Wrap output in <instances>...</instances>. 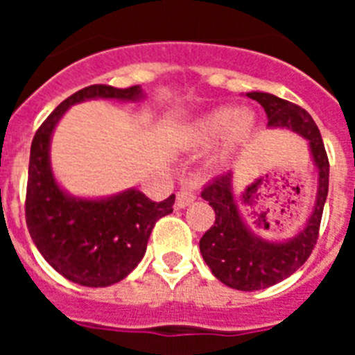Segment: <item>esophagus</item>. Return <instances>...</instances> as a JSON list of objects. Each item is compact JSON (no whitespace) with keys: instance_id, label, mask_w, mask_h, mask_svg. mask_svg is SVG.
<instances>
[{"instance_id":"obj_1","label":"esophagus","mask_w":355,"mask_h":355,"mask_svg":"<svg viewBox=\"0 0 355 355\" xmlns=\"http://www.w3.org/2000/svg\"><path fill=\"white\" fill-rule=\"evenodd\" d=\"M196 200V188L193 187H183L178 192V199H175V208L178 209H183L187 208L190 202Z\"/></svg>"}]
</instances>
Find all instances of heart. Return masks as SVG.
<instances>
[{"label": "heart", "instance_id": "b5f03b06", "mask_svg": "<svg viewBox=\"0 0 355 355\" xmlns=\"http://www.w3.org/2000/svg\"><path fill=\"white\" fill-rule=\"evenodd\" d=\"M256 128V115L249 108L218 106L188 122L180 135V144L188 150L215 147L213 162L222 163L240 149Z\"/></svg>", "mask_w": 355, "mask_h": 355}]
</instances>
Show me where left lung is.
Instances as JSON below:
<instances>
[{"instance_id": "8db88e82", "label": "left lung", "mask_w": 355, "mask_h": 355, "mask_svg": "<svg viewBox=\"0 0 355 355\" xmlns=\"http://www.w3.org/2000/svg\"><path fill=\"white\" fill-rule=\"evenodd\" d=\"M265 110L268 128L302 137L316 168V196L306 224L286 240H268L254 233L238 206L233 171L218 175L202 190V199L215 209V224L200 238L202 259L220 283L241 291L263 290L281 283L309 258L318 238L320 220L329 192V159L318 126L306 110L268 92H247Z\"/></svg>"}]
</instances>
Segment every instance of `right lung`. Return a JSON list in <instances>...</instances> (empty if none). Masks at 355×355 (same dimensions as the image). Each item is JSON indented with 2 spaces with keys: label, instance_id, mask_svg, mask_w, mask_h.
<instances>
[{
  "label": "right lung",
  "instance_id": "obj_1",
  "mask_svg": "<svg viewBox=\"0 0 355 355\" xmlns=\"http://www.w3.org/2000/svg\"><path fill=\"white\" fill-rule=\"evenodd\" d=\"M140 85L115 89L90 85L56 106L37 130L30 149L26 225L44 259L65 279L81 286L119 283L142 261L156 220L172 213L175 196L155 202L139 188L106 197L72 196L51 167V139L71 106L92 99L142 101Z\"/></svg>",
  "mask_w": 355,
  "mask_h": 355
}]
</instances>
